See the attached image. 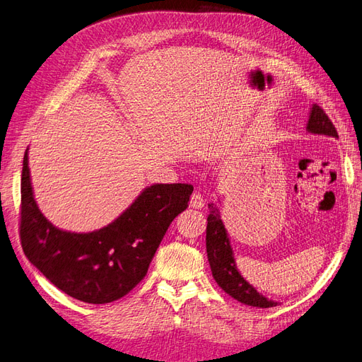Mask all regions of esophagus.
<instances>
[{
	"instance_id": "1",
	"label": "esophagus",
	"mask_w": 362,
	"mask_h": 362,
	"mask_svg": "<svg viewBox=\"0 0 362 362\" xmlns=\"http://www.w3.org/2000/svg\"><path fill=\"white\" fill-rule=\"evenodd\" d=\"M204 204H206V199H204L203 194L194 192L191 195V207H194V209H203Z\"/></svg>"
}]
</instances>
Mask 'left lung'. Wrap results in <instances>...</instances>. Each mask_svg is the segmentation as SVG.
Masks as SVG:
<instances>
[{
  "label": "left lung",
  "mask_w": 362,
  "mask_h": 362,
  "mask_svg": "<svg viewBox=\"0 0 362 362\" xmlns=\"http://www.w3.org/2000/svg\"><path fill=\"white\" fill-rule=\"evenodd\" d=\"M305 129L312 134H317V136L339 139V134L336 128H334L331 119L317 104L312 105ZM209 210L210 213L207 216L206 249L211 274L215 277L216 284L228 296L243 304L261 307V309L277 305L276 301L264 297L262 293H259L249 282H246V279L240 274V272L237 270L228 233H226L225 225L221 219L219 209L215 203H210Z\"/></svg>",
  "instance_id": "left-lung-1"
}]
</instances>
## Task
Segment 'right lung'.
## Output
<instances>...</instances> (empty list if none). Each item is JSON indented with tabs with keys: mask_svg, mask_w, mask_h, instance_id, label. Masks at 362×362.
<instances>
[{
	"mask_svg": "<svg viewBox=\"0 0 362 362\" xmlns=\"http://www.w3.org/2000/svg\"><path fill=\"white\" fill-rule=\"evenodd\" d=\"M194 186L156 183L112 223L92 233L57 228L40 211L31 186L28 149L21 183V243L26 258L66 296L90 304L112 303L146 276L158 246Z\"/></svg>",
	"mask_w": 362,
	"mask_h": 362,
	"instance_id": "1",
	"label": "right lung"
}]
</instances>
